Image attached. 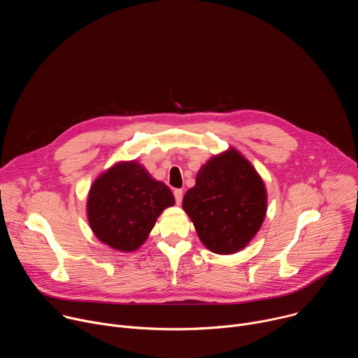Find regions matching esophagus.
Instances as JSON below:
<instances>
[{
    "instance_id": "esophagus-1",
    "label": "esophagus",
    "mask_w": 358,
    "mask_h": 358,
    "mask_svg": "<svg viewBox=\"0 0 358 358\" xmlns=\"http://www.w3.org/2000/svg\"><path fill=\"white\" fill-rule=\"evenodd\" d=\"M182 195H184L182 189H174V196H176L177 206H180V203H181V201H182Z\"/></svg>"
}]
</instances>
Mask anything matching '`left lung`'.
I'll return each mask as SVG.
<instances>
[{
  "label": "left lung",
  "mask_w": 358,
  "mask_h": 358,
  "mask_svg": "<svg viewBox=\"0 0 358 358\" xmlns=\"http://www.w3.org/2000/svg\"><path fill=\"white\" fill-rule=\"evenodd\" d=\"M199 241L214 253L242 250L258 234L268 210V192L255 167L229 147L203 164L182 199Z\"/></svg>",
  "instance_id": "left-lung-1"
}]
</instances>
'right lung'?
<instances>
[{
	"instance_id": "right-lung-1",
	"label": "right lung",
	"mask_w": 358,
	"mask_h": 358,
	"mask_svg": "<svg viewBox=\"0 0 358 358\" xmlns=\"http://www.w3.org/2000/svg\"><path fill=\"white\" fill-rule=\"evenodd\" d=\"M174 202L171 189L152 178L138 162H119L90 185L86 214L100 242L119 252H133Z\"/></svg>"
}]
</instances>
